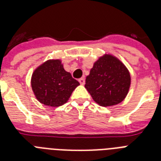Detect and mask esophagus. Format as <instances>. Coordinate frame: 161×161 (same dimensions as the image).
Here are the masks:
<instances>
[{
  "label": "esophagus",
  "mask_w": 161,
  "mask_h": 161,
  "mask_svg": "<svg viewBox=\"0 0 161 161\" xmlns=\"http://www.w3.org/2000/svg\"><path fill=\"white\" fill-rule=\"evenodd\" d=\"M79 82H80V85H82V86H83V85H85L86 80H85V78H84V77L80 78V79H79Z\"/></svg>",
  "instance_id": "esophagus-1"
}]
</instances>
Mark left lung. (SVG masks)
Listing matches in <instances>:
<instances>
[{
    "instance_id": "left-lung-1",
    "label": "left lung",
    "mask_w": 161,
    "mask_h": 161,
    "mask_svg": "<svg viewBox=\"0 0 161 161\" xmlns=\"http://www.w3.org/2000/svg\"><path fill=\"white\" fill-rule=\"evenodd\" d=\"M131 76L124 65L111 55L95 62L85 87L99 105L107 107L121 103L129 90Z\"/></svg>"
}]
</instances>
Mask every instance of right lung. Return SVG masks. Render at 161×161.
Masks as SVG:
<instances>
[{"instance_id":"right-lung-1","label":"right lung","mask_w":161,"mask_h":161,"mask_svg":"<svg viewBox=\"0 0 161 161\" xmlns=\"http://www.w3.org/2000/svg\"><path fill=\"white\" fill-rule=\"evenodd\" d=\"M80 85L71 73L64 70L60 60H48L33 73L31 86L40 103L58 107L67 102L71 93Z\"/></svg>"}]
</instances>
